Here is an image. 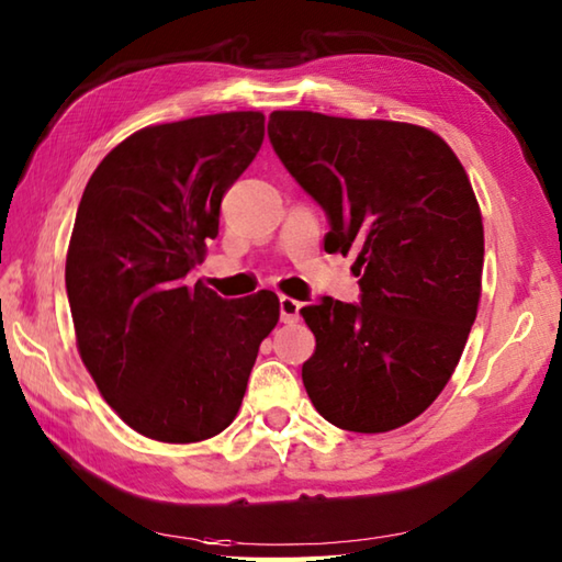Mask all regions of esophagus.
Wrapping results in <instances>:
<instances>
[{"label":"esophagus","mask_w":562,"mask_h":562,"mask_svg":"<svg viewBox=\"0 0 562 562\" xmlns=\"http://www.w3.org/2000/svg\"><path fill=\"white\" fill-rule=\"evenodd\" d=\"M300 310H302V302L292 300V297H280V319L284 324H294L300 319Z\"/></svg>","instance_id":"obj_1"}]
</instances>
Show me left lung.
<instances>
[{
	"label": "left lung",
	"instance_id": "1",
	"mask_svg": "<svg viewBox=\"0 0 562 562\" xmlns=\"http://www.w3.org/2000/svg\"><path fill=\"white\" fill-rule=\"evenodd\" d=\"M268 135L329 216L324 248L356 250L361 274V304L302 307L310 401L349 432L403 427L452 379L482 297V211L462 161L411 122L274 110Z\"/></svg>",
	"mask_w": 562,
	"mask_h": 562
}]
</instances>
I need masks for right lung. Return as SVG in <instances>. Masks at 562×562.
Instances as JSON below:
<instances>
[{
	"mask_svg": "<svg viewBox=\"0 0 562 562\" xmlns=\"http://www.w3.org/2000/svg\"><path fill=\"white\" fill-rule=\"evenodd\" d=\"M262 137L252 110L149 125L100 161L80 199L66 255L78 353L105 403L149 440L226 430L280 319L270 290L223 300L187 284Z\"/></svg>",
	"mask_w": 562,
	"mask_h": 562,
	"instance_id": "obj_1",
	"label": "right lung"
}]
</instances>
